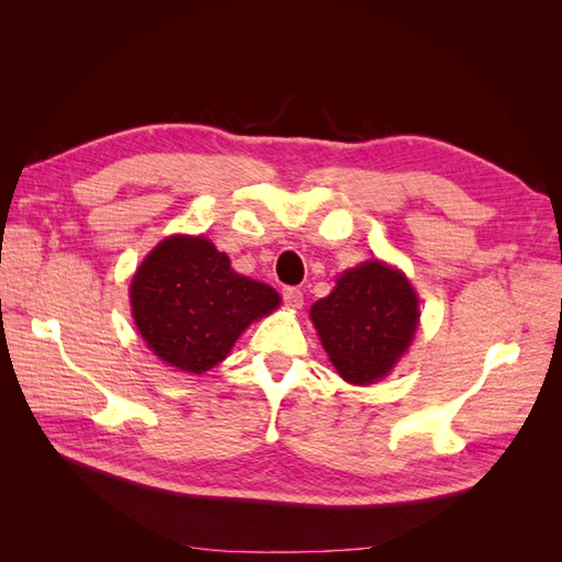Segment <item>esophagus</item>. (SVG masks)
<instances>
[{"label":"esophagus","instance_id":"esophagus-1","mask_svg":"<svg viewBox=\"0 0 562 562\" xmlns=\"http://www.w3.org/2000/svg\"><path fill=\"white\" fill-rule=\"evenodd\" d=\"M281 295H283V302L288 304V307H293V310H300L302 304H304V297H302V291H300V288L285 285L283 291H281Z\"/></svg>","mask_w":562,"mask_h":562}]
</instances>
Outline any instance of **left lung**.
Instances as JSON below:
<instances>
[{"instance_id":"8db88e82","label":"left lung","mask_w":562,"mask_h":562,"mask_svg":"<svg viewBox=\"0 0 562 562\" xmlns=\"http://www.w3.org/2000/svg\"><path fill=\"white\" fill-rule=\"evenodd\" d=\"M312 321L339 375L351 384H372L411 347L419 321L417 295L401 271L378 260L363 262L314 304Z\"/></svg>"}]
</instances>
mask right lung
<instances>
[{
  "mask_svg": "<svg viewBox=\"0 0 562 562\" xmlns=\"http://www.w3.org/2000/svg\"><path fill=\"white\" fill-rule=\"evenodd\" d=\"M279 293L232 271L203 236H171L151 250L131 283V307L147 347L184 372L217 366Z\"/></svg>",
  "mask_w": 562,
  "mask_h": 562,
  "instance_id": "right-lung-1",
  "label": "right lung"
}]
</instances>
